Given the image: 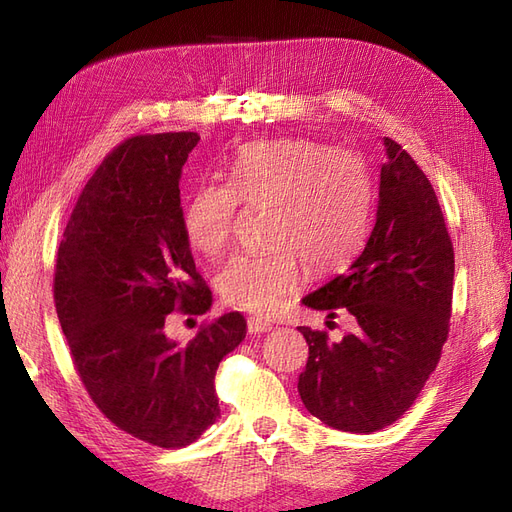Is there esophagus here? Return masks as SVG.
Here are the masks:
<instances>
[{"instance_id":"obj_1","label":"esophagus","mask_w":512,"mask_h":512,"mask_svg":"<svg viewBox=\"0 0 512 512\" xmlns=\"http://www.w3.org/2000/svg\"><path fill=\"white\" fill-rule=\"evenodd\" d=\"M247 331H250L252 335L269 333V331H273V324L269 320H262V318H250L247 320Z\"/></svg>"}]
</instances>
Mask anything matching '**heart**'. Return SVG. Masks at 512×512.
I'll return each mask as SVG.
<instances>
[{
    "label": "heart",
    "instance_id": "obj_1",
    "mask_svg": "<svg viewBox=\"0 0 512 512\" xmlns=\"http://www.w3.org/2000/svg\"><path fill=\"white\" fill-rule=\"evenodd\" d=\"M241 203L273 207L269 254H237L218 275L222 299L252 314H273L301 282V260L316 273L346 267L365 243L374 179L359 153L309 138L262 143L232 164L230 181H205L183 209L190 245L220 254Z\"/></svg>",
    "mask_w": 512,
    "mask_h": 512
}]
</instances>
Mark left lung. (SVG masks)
<instances>
[{"mask_svg":"<svg viewBox=\"0 0 512 512\" xmlns=\"http://www.w3.org/2000/svg\"><path fill=\"white\" fill-rule=\"evenodd\" d=\"M376 224L350 269L303 303L346 309L359 327L342 342L299 327L309 346L299 376L305 408L333 429L371 433L395 423L423 391L448 337L455 254L429 179L384 138Z\"/></svg>","mask_w":512,"mask_h":512,"instance_id":"8db88e82","label":"left lung"}]
</instances>
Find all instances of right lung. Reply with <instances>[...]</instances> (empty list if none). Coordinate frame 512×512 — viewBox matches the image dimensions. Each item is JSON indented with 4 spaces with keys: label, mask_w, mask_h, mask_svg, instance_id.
<instances>
[{
    "label": "right lung",
    "mask_w": 512,
    "mask_h": 512,
    "mask_svg": "<svg viewBox=\"0 0 512 512\" xmlns=\"http://www.w3.org/2000/svg\"><path fill=\"white\" fill-rule=\"evenodd\" d=\"M196 132L138 134L102 160L72 209L55 265V307L98 410L130 436L181 448L220 416L215 371L245 337L230 312L179 346L173 312L205 314L211 290L183 230L179 179Z\"/></svg>",
    "instance_id": "1"
}]
</instances>
